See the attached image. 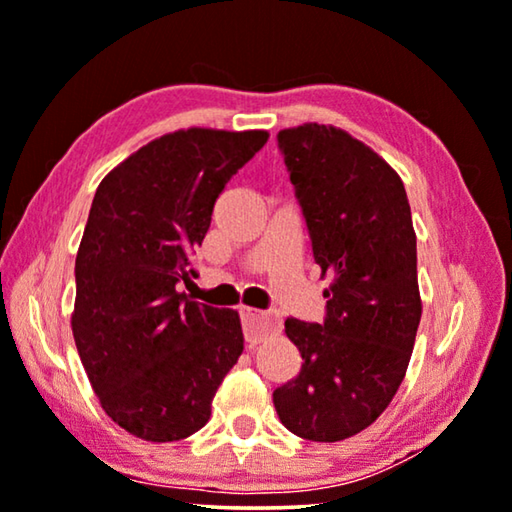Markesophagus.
Here are the masks:
<instances>
[{"mask_svg":"<svg viewBox=\"0 0 512 512\" xmlns=\"http://www.w3.org/2000/svg\"><path fill=\"white\" fill-rule=\"evenodd\" d=\"M241 324H243L246 342L257 345V342L266 338V335L276 333L280 329V317L273 315V312H257L250 308H241Z\"/></svg>","mask_w":512,"mask_h":512,"instance_id":"1","label":"esophagus"}]
</instances>
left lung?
<instances>
[{
	"instance_id": "8db88e82",
	"label": "left lung",
	"mask_w": 512,
	"mask_h": 512,
	"mask_svg": "<svg viewBox=\"0 0 512 512\" xmlns=\"http://www.w3.org/2000/svg\"><path fill=\"white\" fill-rule=\"evenodd\" d=\"M278 144L331 285L322 324L285 322L303 363L273 404L296 437L331 444L375 423L407 375L423 312L416 232L400 174L368 144L324 124Z\"/></svg>"
}]
</instances>
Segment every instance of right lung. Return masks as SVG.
Returning a JSON list of instances; mask_svg holds the SVG:
<instances>
[{"label":"right lung","mask_w":512,"mask_h":512,"mask_svg":"<svg viewBox=\"0 0 512 512\" xmlns=\"http://www.w3.org/2000/svg\"><path fill=\"white\" fill-rule=\"evenodd\" d=\"M266 131L186 128L160 135L105 174L75 257L73 338L98 402L144 441L207 425L243 352L239 312L177 292L190 280L213 204Z\"/></svg>","instance_id":"1"}]
</instances>
